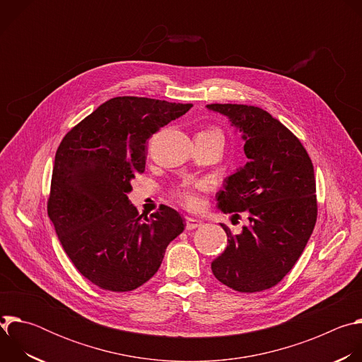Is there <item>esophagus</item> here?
<instances>
[{
	"instance_id": "1",
	"label": "esophagus",
	"mask_w": 362,
	"mask_h": 362,
	"mask_svg": "<svg viewBox=\"0 0 362 362\" xmlns=\"http://www.w3.org/2000/svg\"><path fill=\"white\" fill-rule=\"evenodd\" d=\"M202 225V221L194 219V218H186V229L187 230H193L196 228H199Z\"/></svg>"
}]
</instances>
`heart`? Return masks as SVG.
Segmentation results:
<instances>
[{"label":"heart","instance_id":"b5f03b06","mask_svg":"<svg viewBox=\"0 0 362 362\" xmlns=\"http://www.w3.org/2000/svg\"><path fill=\"white\" fill-rule=\"evenodd\" d=\"M218 132V130H215ZM206 190L204 182H194V183H185L176 189L177 199L183 203V206L189 209H199L202 206L203 197L202 193Z\"/></svg>","mask_w":362,"mask_h":362}]
</instances>
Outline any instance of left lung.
<instances>
[{"label": "left lung", "instance_id": "8db88e82", "mask_svg": "<svg viewBox=\"0 0 362 362\" xmlns=\"http://www.w3.org/2000/svg\"><path fill=\"white\" fill-rule=\"evenodd\" d=\"M243 133L249 162L225 180L218 208L247 212L249 226L228 235L212 262L218 281L238 292L278 285L293 268L315 228L318 203L314 166L299 139L268 112L246 105H208Z\"/></svg>", "mask_w": 362, "mask_h": 362}]
</instances>
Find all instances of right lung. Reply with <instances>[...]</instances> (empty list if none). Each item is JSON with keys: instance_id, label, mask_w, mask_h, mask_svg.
Instances as JSON below:
<instances>
[{"instance_id": "add662e5", "label": "right lung", "mask_w": 362, "mask_h": 362, "mask_svg": "<svg viewBox=\"0 0 362 362\" xmlns=\"http://www.w3.org/2000/svg\"><path fill=\"white\" fill-rule=\"evenodd\" d=\"M192 105L123 95L103 103L62 140L47 212L77 271L91 284L127 292L160 268L185 229L169 206L139 215L127 193L144 172L146 143Z\"/></svg>"}]
</instances>
